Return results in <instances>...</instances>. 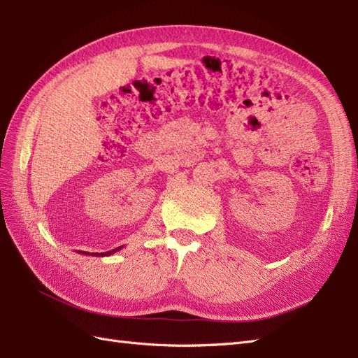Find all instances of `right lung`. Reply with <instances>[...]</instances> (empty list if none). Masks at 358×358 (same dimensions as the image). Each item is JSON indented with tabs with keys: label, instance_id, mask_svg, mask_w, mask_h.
<instances>
[{
	"label": "right lung",
	"instance_id": "add662e5",
	"mask_svg": "<svg viewBox=\"0 0 358 358\" xmlns=\"http://www.w3.org/2000/svg\"><path fill=\"white\" fill-rule=\"evenodd\" d=\"M119 249H122V246H119V248H116V249H112V251H109V252H95V254H91V255H95V257H107V255H113L115 252H117ZM82 254V252H80Z\"/></svg>",
	"mask_w": 358,
	"mask_h": 358
}]
</instances>
